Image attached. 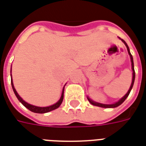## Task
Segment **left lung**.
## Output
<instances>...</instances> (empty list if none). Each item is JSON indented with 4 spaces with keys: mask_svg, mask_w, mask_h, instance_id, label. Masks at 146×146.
I'll return each instance as SVG.
<instances>
[{
    "mask_svg": "<svg viewBox=\"0 0 146 146\" xmlns=\"http://www.w3.org/2000/svg\"><path fill=\"white\" fill-rule=\"evenodd\" d=\"M120 39H121V41L124 42V45L126 46V47H127V52H128V54L130 55V58H131V68H132V71H133V73H132V82H131V86H130L129 89H128V91L125 94V95L123 96V97L121 98V100L117 102H116L115 104H100V103H96L95 101H92L91 99H89V97L88 98V100L89 101V103L92 105H94V106H96V107H104V108H114V107H117L118 106H120L121 104H123L124 103V101L127 99V97L129 95L130 92H131V90L132 89L133 87V85H134V82H135V69H134V62H133V57H132V55L130 53V50H129V47H128V46L127 44L125 42L124 39H121V38H119Z\"/></svg>",
    "mask_w": 146,
    "mask_h": 146,
    "instance_id": "obj_1",
    "label": "left lung"
}]
</instances>
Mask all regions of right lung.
Returning <instances> with one entry per match:
<instances>
[{
	"label": "right lung",
	"instance_id": "add662e5",
	"mask_svg": "<svg viewBox=\"0 0 146 146\" xmlns=\"http://www.w3.org/2000/svg\"><path fill=\"white\" fill-rule=\"evenodd\" d=\"M11 86H12V89H13L14 92H15V96H16V97L18 98V100L22 103V105H23L24 107H26L27 109L29 110L32 111V112L37 113H44L50 112V111H51V110H54L58 108V107L60 106V104H62L63 99H64V89H63L62 94H61V96H60V100L57 101L56 104H54V105H51V106H49V107H36V106H33V105H31V104H28V103H26L25 101L23 100L22 98L20 97V96L18 94V92H17V91L15 90V87H14L12 78H11Z\"/></svg>",
	"mask_w": 146,
	"mask_h": 146
}]
</instances>
